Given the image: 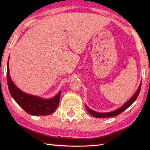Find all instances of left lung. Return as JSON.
<instances>
[{"instance_id":"8db88e82","label":"left lung","mask_w":150,"mask_h":150,"mask_svg":"<svg viewBox=\"0 0 150 150\" xmlns=\"http://www.w3.org/2000/svg\"><path fill=\"white\" fill-rule=\"evenodd\" d=\"M141 84L142 83L140 84L139 88L137 91L135 92V93L133 95V96L130 98L129 100H128L126 103L124 104L122 106H121L120 108H119L118 110H115L113 111H111V112H107V113H99V112H97V111H95L93 110H92L91 109H90L86 105V110H88V113H90V115H91L92 116L94 117H97V118H107V117H114L116 116L117 115H119L120 113H121L125 110L126 109H127L129 106H131V105L134 103V101L137 99V98L138 97L139 94L140 93V91H141Z\"/></svg>"}]
</instances>
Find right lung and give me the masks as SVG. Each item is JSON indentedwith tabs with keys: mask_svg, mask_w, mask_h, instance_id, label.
<instances>
[{
	"mask_svg": "<svg viewBox=\"0 0 150 150\" xmlns=\"http://www.w3.org/2000/svg\"><path fill=\"white\" fill-rule=\"evenodd\" d=\"M7 82L11 97L28 113L32 115H47L54 112L59 106L61 90L52 98L44 99L26 93L19 90L12 81L9 75V59L7 65Z\"/></svg>",
	"mask_w": 150,
	"mask_h": 150,
	"instance_id": "right-lung-1",
	"label": "right lung"
}]
</instances>
